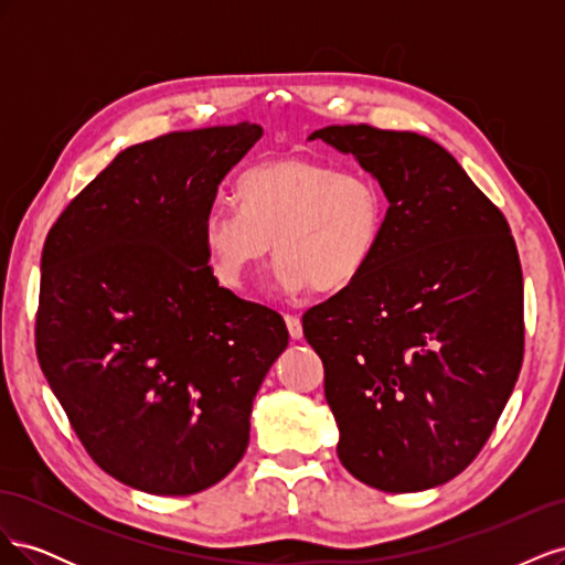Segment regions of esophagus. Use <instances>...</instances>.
Instances as JSON below:
<instances>
[{"label":"esophagus","mask_w":565,"mask_h":565,"mask_svg":"<svg viewBox=\"0 0 565 565\" xmlns=\"http://www.w3.org/2000/svg\"><path fill=\"white\" fill-rule=\"evenodd\" d=\"M285 322H287L289 337H292V339H301V337H303V328H301V320H299V316L287 313V316H285Z\"/></svg>","instance_id":"esophagus-1"}]
</instances>
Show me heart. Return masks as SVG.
I'll use <instances>...</instances> for the list:
<instances>
[{
	"instance_id": "b5f03b06",
	"label": "heart",
	"mask_w": 565,
	"mask_h": 565,
	"mask_svg": "<svg viewBox=\"0 0 565 565\" xmlns=\"http://www.w3.org/2000/svg\"><path fill=\"white\" fill-rule=\"evenodd\" d=\"M241 207L216 202L202 218V245L216 280L245 292L268 262L287 295L349 287L377 254L386 200L380 183L328 162L280 158L237 183Z\"/></svg>"
}]
</instances>
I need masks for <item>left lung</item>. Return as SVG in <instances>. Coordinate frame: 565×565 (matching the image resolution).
I'll list each match as a JSON object with an SVG mask.
<instances>
[{"label":"left lung","instance_id":"left-lung-1","mask_svg":"<svg viewBox=\"0 0 565 565\" xmlns=\"http://www.w3.org/2000/svg\"><path fill=\"white\" fill-rule=\"evenodd\" d=\"M388 200L382 245L303 313L339 426L337 455L384 492L448 483L481 452L523 361V276L504 214L436 141L370 125L309 136Z\"/></svg>","mask_w":565,"mask_h":565}]
</instances>
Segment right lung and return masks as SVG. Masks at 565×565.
<instances>
[{"mask_svg": "<svg viewBox=\"0 0 565 565\" xmlns=\"http://www.w3.org/2000/svg\"><path fill=\"white\" fill-rule=\"evenodd\" d=\"M262 136L241 122L129 146L46 235L42 372L92 459L136 490L228 476L287 349L280 313L218 287L202 245L221 181Z\"/></svg>", "mask_w": 565, "mask_h": 565, "instance_id": "obj_1", "label": "right lung"}]
</instances>
